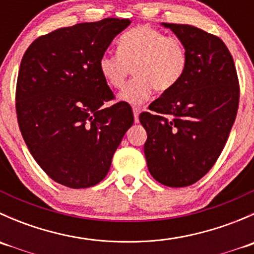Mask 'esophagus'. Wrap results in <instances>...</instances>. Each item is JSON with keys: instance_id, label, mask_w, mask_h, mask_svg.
Segmentation results:
<instances>
[{"instance_id": "1", "label": "esophagus", "mask_w": 254, "mask_h": 254, "mask_svg": "<svg viewBox=\"0 0 254 254\" xmlns=\"http://www.w3.org/2000/svg\"><path fill=\"white\" fill-rule=\"evenodd\" d=\"M132 112H134L135 123H139V114L140 112H141V108H140V107H132Z\"/></svg>"}]
</instances>
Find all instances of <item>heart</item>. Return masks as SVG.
I'll return each instance as SVG.
<instances>
[{
	"label": "heart",
	"instance_id": "obj_1",
	"mask_svg": "<svg viewBox=\"0 0 254 254\" xmlns=\"http://www.w3.org/2000/svg\"><path fill=\"white\" fill-rule=\"evenodd\" d=\"M188 65V54L179 38L150 25L127 30L118 40V53H104L98 67L112 88H122L134 68L135 77L119 94L123 102L141 104L157 92H167L181 81Z\"/></svg>",
	"mask_w": 254,
	"mask_h": 254
}]
</instances>
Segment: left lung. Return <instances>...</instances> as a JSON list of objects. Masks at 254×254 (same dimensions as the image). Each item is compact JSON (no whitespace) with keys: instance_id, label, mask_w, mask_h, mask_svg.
<instances>
[{"instance_id":"left-lung-1","label":"left lung","mask_w":254,"mask_h":254,"mask_svg":"<svg viewBox=\"0 0 254 254\" xmlns=\"http://www.w3.org/2000/svg\"><path fill=\"white\" fill-rule=\"evenodd\" d=\"M163 25L184 43L188 65L181 81L139 118L151 176L179 188L203 178L221 155L236 119L240 84L234 58L219 37L193 25Z\"/></svg>"}]
</instances>
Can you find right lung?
Segmentation results:
<instances>
[{"label":"right lung","instance_id":"add662e5","mask_svg":"<svg viewBox=\"0 0 254 254\" xmlns=\"http://www.w3.org/2000/svg\"><path fill=\"white\" fill-rule=\"evenodd\" d=\"M129 19L104 18L40 35L20 61L16 112L30 153L56 183L96 186L134 123L132 109L102 77L99 58Z\"/></svg>","mask_w":254,"mask_h":254}]
</instances>
